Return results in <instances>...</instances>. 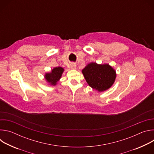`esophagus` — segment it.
Wrapping results in <instances>:
<instances>
[{"label": "esophagus", "instance_id": "obj_1", "mask_svg": "<svg viewBox=\"0 0 154 154\" xmlns=\"http://www.w3.org/2000/svg\"><path fill=\"white\" fill-rule=\"evenodd\" d=\"M75 67H76V65H75V63H72L71 64V68L72 69H75Z\"/></svg>", "mask_w": 154, "mask_h": 154}]
</instances>
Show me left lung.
Segmentation results:
<instances>
[{"mask_svg": "<svg viewBox=\"0 0 154 154\" xmlns=\"http://www.w3.org/2000/svg\"><path fill=\"white\" fill-rule=\"evenodd\" d=\"M84 77L91 88L99 91L108 90L116 78L115 71L109 64L91 63L82 70Z\"/></svg>", "mask_w": 154, "mask_h": 154, "instance_id": "obj_1", "label": "left lung"}]
</instances>
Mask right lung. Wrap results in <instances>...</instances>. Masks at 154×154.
I'll return each mask as SVG.
<instances>
[{"mask_svg":"<svg viewBox=\"0 0 154 154\" xmlns=\"http://www.w3.org/2000/svg\"><path fill=\"white\" fill-rule=\"evenodd\" d=\"M64 69L61 67H57L52 70V72L46 74V79L52 85H56V83L61 78Z\"/></svg>","mask_w":154,"mask_h":154,"instance_id":"1","label":"right lung"}]
</instances>
